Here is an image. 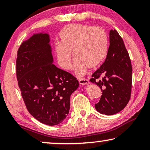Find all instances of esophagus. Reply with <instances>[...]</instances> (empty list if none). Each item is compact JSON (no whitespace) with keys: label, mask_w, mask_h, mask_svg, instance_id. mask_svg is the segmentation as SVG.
I'll list each match as a JSON object with an SVG mask.
<instances>
[{"label":"esophagus","mask_w":150,"mask_h":150,"mask_svg":"<svg viewBox=\"0 0 150 150\" xmlns=\"http://www.w3.org/2000/svg\"><path fill=\"white\" fill-rule=\"evenodd\" d=\"M79 84H81V85L86 86V85H88V84H89L90 81L86 79H79Z\"/></svg>","instance_id":"34e87169"}]
</instances>
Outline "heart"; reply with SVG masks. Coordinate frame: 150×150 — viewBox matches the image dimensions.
Masks as SVG:
<instances>
[{"mask_svg":"<svg viewBox=\"0 0 150 150\" xmlns=\"http://www.w3.org/2000/svg\"><path fill=\"white\" fill-rule=\"evenodd\" d=\"M61 44L56 47L57 62L65 70L72 68L73 56L75 75L81 77L88 67L94 68L104 60L108 50L106 33L99 27L75 24L63 29Z\"/></svg>","mask_w":150,"mask_h":150,"instance_id":"1","label":"heart"}]
</instances>
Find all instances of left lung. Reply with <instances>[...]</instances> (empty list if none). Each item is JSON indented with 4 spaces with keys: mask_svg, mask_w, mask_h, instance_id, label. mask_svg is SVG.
Listing matches in <instances>:
<instances>
[{
    "mask_svg": "<svg viewBox=\"0 0 150 150\" xmlns=\"http://www.w3.org/2000/svg\"><path fill=\"white\" fill-rule=\"evenodd\" d=\"M132 65L123 40L115 30L109 32V47L107 58L92 75L90 81L102 91L97 111L111 115L122 111L131 95Z\"/></svg>",
    "mask_w": 150,
    "mask_h": 150,
    "instance_id": "8db88e82",
    "label": "left lung"
}]
</instances>
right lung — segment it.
I'll return each mask as SVG.
<instances>
[{
	"label": "right lung",
	"mask_w": 150,
	"mask_h": 150,
	"mask_svg": "<svg viewBox=\"0 0 150 150\" xmlns=\"http://www.w3.org/2000/svg\"><path fill=\"white\" fill-rule=\"evenodd\" d=\"M50 35L34 34L23 41L16 60V75L28 112L41 123L54 126L69 114L77 79L53 64Z\"/></svg>",
	"instance_id": "1"
}]
</instances>
